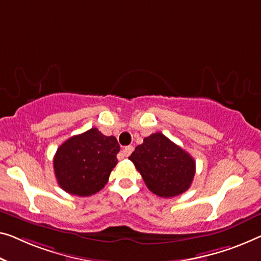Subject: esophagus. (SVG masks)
Wrapping results in <instances>:
<instances>
[{
    "instance_id": "obj_1",
    "label": "esophagus",
    "mask_w": 261,
    "mask_h": 261,
    "mask_svg": "<svg viewBox=\"0 0 261 261\" xmlns=\"http://www.w3.org/2000/svg\"><path fill=\"white\" fill-rule=\"evenodd\" d=\"M134 149H135V147L132 146V145L125 146V147H124V149H123V154L125 155V157H129V155L131 154L132 151H134Z\"/></svg>"
}]
</instances>
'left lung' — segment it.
Returning <instances> with one entry per match:
<instances>
[{
  "label": "left lung",
  "mask_w": 261,
  "mask_h": 261,
  "mask_svg": "<svg viewBox=\"0 0 261 261\" xmlns=\"http://www.w3.org/2000/svg\"><path fill=\"white\" fill-rule=\"evenodd\" d=\"M145 185L159 197L171 198L188 191L196 173V162L162 132L144 138L129 157Z\"/></svg>",
  "instance_id": "8db88e82"
}]
</instances>
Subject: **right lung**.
<instances>
[{
  "instance_id": "add662e5",
  "label": "right lung",
  "mask_w": 261,
  "mask_h": 261,
  "mask_svg": "<svg viewBox=\"0 0 261 261\" xmlns=\"http://www.w3.org/2000/svg\"><path fill=\"white\" fill-rule=\"evenodd\" d=\"M119 149L116 137L104 136L96 127L69 138L54 157L58 185L80 197L100 191L117 164Z\"/></svg>"
}]
</instances>
